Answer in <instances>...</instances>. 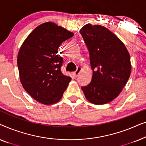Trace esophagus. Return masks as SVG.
Listing matches in <instances>:
<instances>
[{
	"label": "esophagus",
	"instance_id": "1",
	"mask_svg": "<svg viewBox=\"0 0 146 146\" xmlns=\"http://www.w3.org/2000/svg\"><path fill=\"white\" fill-rule=\"evenodd\" d=\"M81 70H82V68L80 67H79V66L77 67L76 70L74 72V75L75 76H78V74H80V72Z\"/></svg>",
	"mask_w": 146,
	"mask_h": 146
}]
</instances>
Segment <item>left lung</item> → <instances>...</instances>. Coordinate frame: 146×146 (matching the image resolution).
<instances>
[{
  "label": "left lung",
  "instance_id": "left-lung-1",
  "mask_svg": "<svg viewBox=\"0 0 146 146\" xmlns=\"http://www.w3.org/2000/svg\"><path fill=\"white\" fill-rule=\"evenodd\" d=\"M80 33L88 50L93 71L90 83L82 90L94 104L108 103L119 94L130 76L128 51L114 34L102 26L87 24Z\"/></svg>",
  "mask_w": 146,
  "mask_h": 146
}]
</instances>
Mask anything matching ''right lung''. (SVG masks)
I'll use <instances>...</instances> for the list:
<instances>
[{
  "instance_id": "add662e5",
  "label": "right lung",
  "mask_w": 146,
  "mask_h": 146,
  "mask_svg": "<svg viewBox=\"0 0 146 146\" xmlns=\"http://www.w3.org/2000/svg\"><path fill=\"white\" fill-rule=\"evenodd\" d=\"M73 36L74 33L48 22L36 28L20 49L17 64L22 84L43 104L58 102L71 80V77L62 72L64 61L58 50Z\"/></svg>"
}]
</instances>
